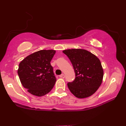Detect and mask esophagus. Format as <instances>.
<instances>
[{
  "instance_id": "obj_1",
  "label": "esophagus",
  "mask_w": 126,
  "mask_h": 126,
  "mask_svg": "<svg viewBox=\"0 0 126 126\" xmlns=\"http://www.w3.org/2000/svg\"><path fill=\"white\" fill-rule=\"evenodd\" d=\"M60 77H61V78H65V75L64 74H62V75H60Z\"/></svg>"
}]
</instances>
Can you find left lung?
<instances>
[{"label":"left lung","instance_id":"obj_1","mask_svg":"<svg viewBox=\"0 0 126 126\" xmlns=\"http://www.w3.org/2000/svg\"><path fill=\"white\" fill-rule=\"evenodd\" d=\"M63 52L69 58L76 73V78L68 87L72 94L79 99L92 96L103 81L104 71L99 58L82 49L64 50Z\"/></svg>","mask_w":126,"mask_h":126}]
</instances>
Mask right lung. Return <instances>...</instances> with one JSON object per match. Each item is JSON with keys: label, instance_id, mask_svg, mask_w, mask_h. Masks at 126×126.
Wrapping results in <instances>:
<instances>
[{"label": "right lung", "instance_id": "1", "mask_svg": "<svg viewBox=\"0 0 126 126\" xmlns=\"http://www.w3.org/2000/svg\"><path fill=\"white\" fill-rule=\"evenodd\" d=\"M54 50H41L27 56L19 63L18 74L23 87L31 94L45 95L56 81L50 61Z\"/></svg>", "mask_w": 126, "mask_h": 126}]
</instances>
